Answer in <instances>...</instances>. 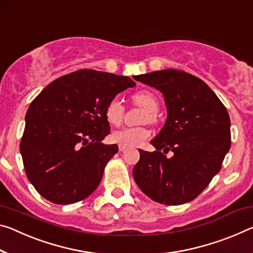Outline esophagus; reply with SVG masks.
<instances>
[{
	"mask_svg": "<svg viewBox=\"0 0 253 253\" xmlns=\"http://www.w3.org/2000/svg\"><path fill=\"white\" fill-rule=\"evenodd\" d=\"M126 148H127V147H126V146H123V145H119V151H120V152H123V151H125V150H126Z\"/></svg>",
	"mask_w": 253,
	"mask_h": 253,
	"instance_id": "34e87169",
	"label": "esophagus"
}]
</instances>
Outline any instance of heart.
Instances as JSON below:
<instances>
[{
  "label": "heart",
  "mask_w": 253,
  "mask_h": 253,
  "mask_svg": "<svg viewBox=\"0 0 253 253\" xmlns=\"http://www.w3.org/2000/svg\"><path fill=\"white\" fill-rule=\"evenodd\" d=\"M136 105L145 109L143 114L142 122L154 123L156 119V112L159 110V100L155 94L150 91H138L131 97ZM125 107L118 98L111 99L106 107V119L110 125L119 126L124 119ZM150 137V130L146 127H126L119 130H115L111 134V139L119 145L126 147H133L142 144Z\"/></svg>",
  "instance_id": "b5f03b06"
}]
</instances>
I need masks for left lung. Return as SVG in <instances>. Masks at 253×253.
Returning <instances> with one entry per match:
<instances>
[{
  "label": "left lung",
  "mask_w": 253,
  "mask_h": 253,
  "mask_svg": "<svg viewBox=\"0 0 253 253\" xmlns=\"http://www.w3.org/2000/svg\"><path fill=\"white\" fill-rule=\"evenodd\" d=\"M163 93L168 118L151 144L138 150L135 182L147 197L181 205L202 194L217 174L231 147V120L225 106L197 76L168 69L135 76ZM172 152L171 158L166 154Z\"/></svg>",
  "instance_id": "obj_1"
}]
</instances>
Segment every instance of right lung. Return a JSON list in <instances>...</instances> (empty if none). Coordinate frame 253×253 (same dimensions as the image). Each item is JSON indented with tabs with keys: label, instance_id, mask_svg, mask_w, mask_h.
I'll return each mask as SVG.
<instances>
[{
	"label": "right lung",
	"instance_id": "add662e5",
	"mask_svg": "<svg viewBox=\"0 0 253 253\" xmlns=\"http://www.w3.org/2000/svg\"><path fill=\"white\" fill-rule=\"evenodd\" d=\"M136 83L128 76L80 70L48 84L30 103L20 142L27 178L43 198L58 205L85 199L101 181L116 144L106 107Z\"/></svg>",
	"mask_w": 253,
	"mask_h": 253
}]
</instances>
